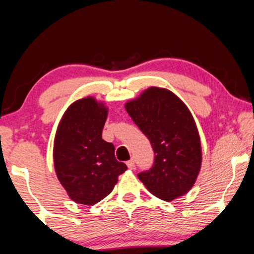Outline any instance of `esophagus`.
Segmentation results:
<instances>
[{
	"label": "esophagus",
	"instance_id": "34e87169",
	"mask_svg": "<svg viewBox=\"0 0 254 254\" xmlns=\"http://www.w3.org/2000/svg\"><path fill=\"white\" fill-rule=\"evenodd\" d=\"M127 167L129 168V170H133V168L135 167V161H134V159H130V160L127 161Z\"/></svg>",
	"mask_w": 254,
	"mask_h": 254
}]
</instances>
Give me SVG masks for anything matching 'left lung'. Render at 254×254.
I'll list each match as a JSON object with an SVG mask.
<instances>
[{"instance_id": "obj_1", "label": "left lung", "mask_w": 254, "mask_h": 254, "mask_svg": "<svg viewBox=\"0 0 254 254\" xmlns=\"http://www.w3.org/2000/svg\"><path fill=\"white\" fill-rule=\"evenodd\" d=\"M126 111L148 137L154 164L137 178L153 195L171 201L192 189L201 166V145L194 119L171 90L146 89Z\"/></svg>"}]
</instances>
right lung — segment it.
I'll list each match as a JSON object with an SVG mask.
<instances>
[{
  "label": "right lung",
  "mask_w": 254,
  "mask_h": 254,
  "mask_svg": "<svg viewBox=\"0 0 254 254\" xmlns=\"http://www.w3.org/2000/svg\"><path fill=\"white\" fill-rule=\"evenodd\" d=\"M108 109L94 98L75 101L59 124L54 140V166L58 179L69 198L94 205L114 189L127 170L115 159V147L102 139Z\"/></svg>",
  "instance_id": "right-lung-1"
}]
</instances>
